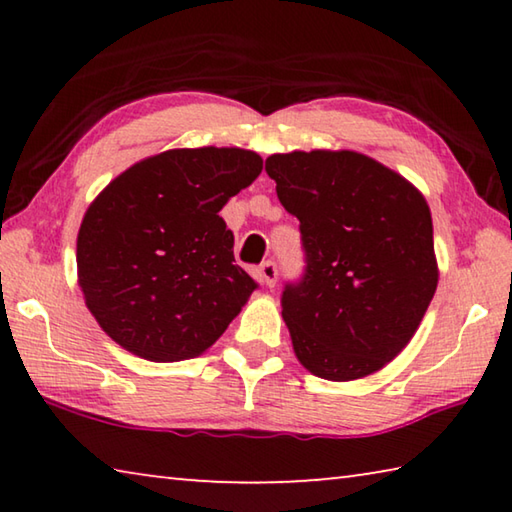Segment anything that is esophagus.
I'll use <instances>...</instances> for the list:
<instances>
[{
	"label": "esophagus",
	"instance_id": "34e87169",
	"mask_svg": "<svg viewBox=\"0 0 512 512\" xmlns=\"http://www.w3.org/2000/svg\"><path fill=\"white\" fill-rule=\"evenodd\" d=\"M259 275H262V282L266 284V287L273 289L275 282H277V264L275 262H264L262 266H259Z\"/></svg>",
	"mask_w": 512,
	"mask_h": 512
}]
</instances>
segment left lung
<instances>
[{
    "mask_svg": "<svg viewBox=\"0 0 512 512\" xmlns=\"http://www.w3.org/2000/svg\"><path fill=\"white\" fill-rule=\"evenodd\" d=\"M266 173L305 250V273L282 291L293 352L329 381L372 375L413 339L438 287L427 201L357 151L275 153Z\"/></svg>",
    "mask_w": 512,
    "mask_h": 512,
    "instance_id": "1",
    "label": "left lung"
}]
</instances>
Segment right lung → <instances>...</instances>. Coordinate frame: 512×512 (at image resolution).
Segmentation results:
<instances>
[{
  "label": "right lung",
  "mask_w": 512,
  "mask_h": 512,
  "mask_svg": "<svg viewBox=\"0 0 512 512\" xmlns=\"http://www.w3.org/2000/svg\"><path fill=\"white\" fill-rule=\"evenodd\" d=\"M246 149H171L133 164L94 198L76 239L85 305L137 357L203 354L259 284L235 264L223 205L262 173Z\"/></svg>",
  "instance_id": "right-lung-1"
}]
</instances>
